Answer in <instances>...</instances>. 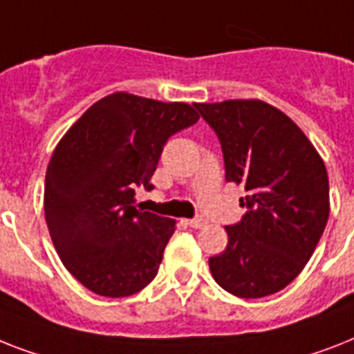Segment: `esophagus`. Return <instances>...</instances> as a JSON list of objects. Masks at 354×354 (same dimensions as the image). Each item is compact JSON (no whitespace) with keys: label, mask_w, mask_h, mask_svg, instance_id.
<instances>
[{"label":"esophagus","mask_w":354,"mask_h":354,"mask_svg":"<svg viewBox=\"0 0 354 354\" xmlns=\"http://www.w3.org/2000/svg\"><path fill=\"white\" fill-rule=\"evenodd\" d=\"M186 225L192 226V228H203V226L206 225V221L203 219V217H194V219H188V221H186Z\"/></svg>","instance_id":"obj_1"}]
</instances>
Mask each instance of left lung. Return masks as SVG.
I'll return each mask as SVG.
<instances>
[{"label":"left lung","instance_id":"1","mask_svg":"<svg viewBox=\"0 0 354 354\" xmlns=\"http://www.w3.org/2000/svg\"><path fill=\"white\" fill-rule=\"evenodd\" d=\"M219 138L228 183L247 208L226 226L228 245L208 259L212 276L237 298L278 292L315 252L329 219L327 169L305 133L261 100L195 104Z\"/></svg>","mask_w":354,"mask_h":354}]
</instances>
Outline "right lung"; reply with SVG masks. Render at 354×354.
Here are the masks:
<instances>
[{
  "instance_id": "add662e5",
  "label": "right lung",
  "mask_w": 354,
  "mask_h": 354,
  "mask_svg": "<svg viewBox=\"0 0 354 354\" xmlns=\"http://www.w3.org/2000/svg\"><path fill=\"white\" fill-rule=\"evenodd\" d=\"M199 115L183 102L113 93L82 115L50 157L45 219L65 268L95 294L124 298L157 276L175 221L138 210L162 148Z\"/></svg>"
}]
</instances>
